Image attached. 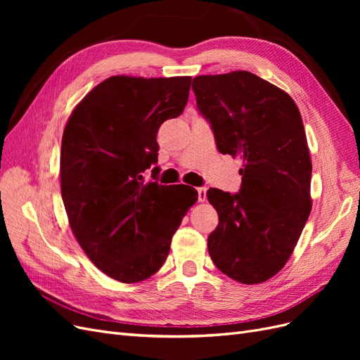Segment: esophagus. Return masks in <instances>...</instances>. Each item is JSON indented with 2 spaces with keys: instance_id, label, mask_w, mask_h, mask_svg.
<instances>
[{
  "instance_id": "1",
  "label": "esophagus",
  "mask_w": 360,
  "mask_h": 360,
  "mask_svg": "<svg viewBox=\"0 0 360 360\" xmlns=\"http://www.w3.org/2000/svg\"><path fill=\"white\" fill-rule=\"evenodd\" d=\"M197 192H198V201L204 202L207 200V189L205 188H198Z\"/></svg>"
}]
</instances>
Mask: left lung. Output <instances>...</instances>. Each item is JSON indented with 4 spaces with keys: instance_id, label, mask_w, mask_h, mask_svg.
<instances>
[{
    "instance_id": "obj_1",
    "label": "left lung",
    "mask_w": 360,
    "mask_h": 360,
    "mask_svg": "<svg viewBox=\"0 0 360 360\" xmlns=\"http://www.w3.org/2000/svg\"><path fill=\"white\" fill-rule=\"evenodd\" d=\"M192 90L219 153L243 159L240 191H207L219 216L209 254L226 276L259 284L285 266L311 213L300 112L284 90L246 70L197 76Z\"/></svg>"
}]
</instances>
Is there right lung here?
Masks as SVG:
<instances>
[{
    "mask_svg": "<svg viewBox=\"0 0 360 360\" xmlns=\"http://www.w3.org/2000/svg\"><path fill=\"white\" fill-rule=\"evenodd\" d=\"M191 76H111L86 94L64 127L61 197L76 240L110 278L155 275L198 192L143 172L158 162V130L188 103ZM155 179L158 167L153 168Z\"/></svg>",
    "mask_w": 360,
    "mask_h": 360,
    "instance_id": "obj_1",
    "label": "right lung"
}]
</instances>
